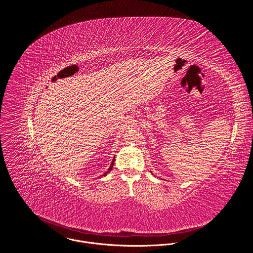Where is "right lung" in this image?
I'll return each mask as SVG.
<instances>
[{"instance_id":"right-lung-1","label":"right lung","mask_w":253,"mask_h":253,"mask_svg":"<svg viewBox=\"0 0 253 253\" xmlns=\"http://www.w3.org/2000/svg\"><path fill=\"white\" fill-rule=\"evenodd\" d=\"M114 161H115V156L113 157V159H112V162H111V164H110V167L109 168H108V170L104 173V174H102L101 175V177H103V176H106L108 173H109L111 170H112V168H113V165H114Z\"/></svg>"}]
</instances>
